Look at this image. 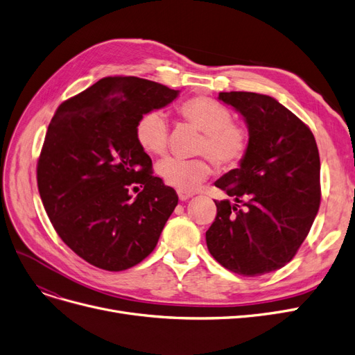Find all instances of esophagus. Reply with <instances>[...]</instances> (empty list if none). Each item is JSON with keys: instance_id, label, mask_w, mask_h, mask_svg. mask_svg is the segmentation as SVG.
<instances>
[{"instance_id": "esophagus-1", "label": "esophagus", "mask_w": 355, "mask_h": 355, "mask_svg": "<svg viewBox=\"0 0 355 355\" xmlns=\"http://www.w3.org/2000/svg\"><path fill=\"white\" fill-rule=\"evenodd\" d=\"M178 196L179 200L183 202V201H188L192 198V193L191 192H183V191H178Z\"/></svg>"}]
</instances>
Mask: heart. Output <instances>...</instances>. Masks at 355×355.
Instances as JSON below:
<instances>
[{
    "label": "heart",
    "instance_id": "1",
    "mask_svg": "<svg viewBox=\"0 0 355 355\" xmlns=\"http://www.w3.org/2000/svg\"><path fill=\"white\" fill-rule=\"evenodd\" d=\"M178 115L204 132L198 154H205V157L193 160L168 157L160 162L157 175L166 185L179 191H193L212 173L211 160L223 170L236 168L245 160L250 146L249 130L233 122V113L224 105L208 96H196L178 106ZM135 138L146 153L163 155L168 143L166 116L159 110L146 112L135 125Z\"/></svg>",
    "mask_w": 355,
    "mask_h": 355
}]
</instances>
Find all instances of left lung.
<instances>
[{
  "instance_id": "1",
  "label": "left lung",
  "mask_w": 355,
  "mask_h": 355,
  "mask_svg": "<svg viewBox=\"0 0 355 355\" xmlns=\"http://www.w3.org/2000/svg\"><path fill=\"white\" fill-rule=\"evenodd\" d=\"M243 116L250 134L245 160L216 182L232 196L214 201L205 233L214 259L232 272L258 277L288 263L320 205V160L309 126L274 97L220 93Z\"/></svg>"
}]
</instances>
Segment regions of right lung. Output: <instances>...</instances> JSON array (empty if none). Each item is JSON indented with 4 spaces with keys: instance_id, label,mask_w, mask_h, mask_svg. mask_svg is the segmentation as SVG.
Here are the masks:
<instances>
[{
    "instance_id": "obj_1",
    "label": "right lung",
    "mask_w": 355,
    "mask_h": 355,
    "mask_svg": "<svg viewBox=\"0 0 355 355\" xmlns=\"http://www.w3.org/2000/svg\"><path fill=\"white\" fill-rule=\"evenodd\" d=\"M178 96L155 81L106 77L56 109L37 162V188L53 229L86 262L123 271L157 245L178 195L153 176L135 125Z\"/></svg>"
}]
</instances>
